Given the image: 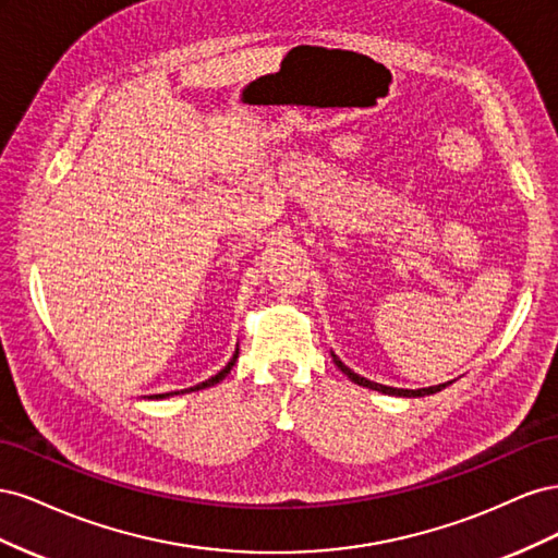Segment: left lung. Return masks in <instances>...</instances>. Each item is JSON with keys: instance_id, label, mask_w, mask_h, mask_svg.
I'll return each mask as SVG.
<instances>
[{"instance_id": "obj_1", "label": "left lung", "mask_w": 558, "mask_h": 558, "mask_svg": "<svg viewBox=\"0 0 558 558\" xmlns=\"http://www.w3.org/2000/svg\"><path fill=\"white\" fill-rule=\"evenodd\" d=\"M332 361H335V365L342 369V373L353 381V384H359V386H365V388H373V391H381V393H388V396H402V398H418V396H430V393H437V391H442V388L447 386V384H440V386H428V388H418V391H408V388H391V386H384V384H375V381H369V379H365V377H361V375H356L353 373V369H349L340 359L335 356L332 353Z\"/></svg>"}]
</instances>
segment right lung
<instances>
[{
  "instance_id": "add662e5",
  "label": "right lung",
  "mask_w": 558,
  "mask_h": 558,
  "mask_svg": "<svg viewBox=\"0 0 558 558\" xmlns=\"http://www.w3.org/2000/svg\"><path fill=\"white\" fill-rule=\"evenodd\" d=\"M238 353H240V351H234V356L230 359V363L221 369V373L214 375V377H211V379H207V381H202V384L193 386V388H185V391H199V388H207V386H214V384H218L221 379H226V377H228V373L232 369V365H234V361H238ZM185 391H181V393H185ZM174 393H179V391H174ZM167 396H170V393H162V396H156V398H167Z\"/></svg>"
}]
</instances>
